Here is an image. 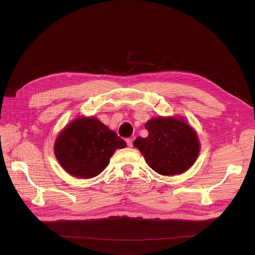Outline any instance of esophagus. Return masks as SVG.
Returning a JSON list of instances; mask_svg holds the SVG:
<instances>
[{"label": "esophagus", "instance_id": "34e87169", "mask_svg": "<svg viewBox=\"0 0 255 255\" xmlns=\"http://www.w3.org/2000/svg\"><path fill=\"white\" fill-rule=\"evenodd\" d=\"M126 142H127V145H128L129 147L133 146V138H127Z\"/></svg>", "mask_w": 255, "mask_h": 255}]
</instances>
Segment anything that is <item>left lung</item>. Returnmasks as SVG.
Listing matches in <instances>:
<instances>
[{
  "mask_svg": "<svg viewBox=\"0 0 255 255\" xmlns=\"http://www.w3.org/2000/svg\"><path fill=\"white\" fill-rule=\"evenodd\" d=\"M146 138L137 137L134 147L148 165L162 175L183 173L196 161L200 143L196 132L184 119L153 118L145 124Z\"/></svg>",
  "mask_w": 255,
  "mask_h": 255,
  "instance_id": "8db88e82",
  "label": "left lung"
}]
</instances>
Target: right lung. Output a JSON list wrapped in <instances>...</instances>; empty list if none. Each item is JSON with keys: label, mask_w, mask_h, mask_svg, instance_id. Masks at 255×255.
Segmentation results:
<instances>
[{"label": "right lung", "mask_w": 255, "mask_h": 255, "mask_svg": "<svg viewBox=\"0 0 255 255\" xmlns=\"http://www.w3.org/2000/svg\"><path fill=\"white\" fill-rule=\"evenodd\" d=\"M126 145L122 138L98 119L79 118L58 135L54 152L69 174L91 178L106 168L116 149Z\"/></svg>", "instance_id": "obj_1"}]
</instances>
